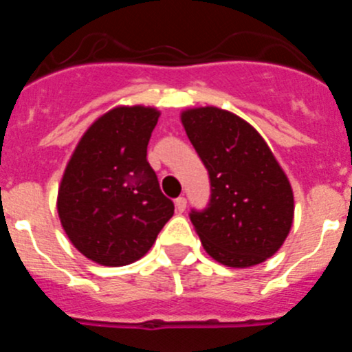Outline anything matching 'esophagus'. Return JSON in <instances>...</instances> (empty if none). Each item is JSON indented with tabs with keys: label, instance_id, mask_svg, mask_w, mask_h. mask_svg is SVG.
I'll return each instance as SVG.
<instances>
[{
	"label": "esophagus",
	"instance_id": "obj_1",
	"mask_svg": "<svg viewBox=\"0 0 352 352\" xmlns=\"http://www.w3.org/2000/svg\"><path fill=\"white\" fill-rule=\"evenodd\" d=\"M174 204H176V211H178V213H183V211L186 210V199L185 197H178L176 201H174Z\"/></svg>",
	"mask_w": 352,
	"mask_h": 352
}]
</instances>
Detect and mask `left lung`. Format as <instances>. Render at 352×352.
<instances>
[{"instance_id":"obj_1","label":"left lung","mask_w":352,"mask_h":352,"mask_svg":"<svg viewBox=\"0 0 352 352\" xmlns=\"http://www.w3.org/2000/svg\"><path fill=\"white\" fill-rule=\"evenodd\" d=\"M182 121L210 176L206 208L190 211L204 250L232 268L272 257L294 214L291 185L272 149L254 126L223 109H190Z\"/></svg>"}]
</instances>
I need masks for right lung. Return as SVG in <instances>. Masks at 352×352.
Returning a JSON list of instances; mask_svg holds the SVG:
<instances>
[{
  "label": "right lung",
  "mask_w": 352,
  "mask_h": 352,
  "mask_svg": "<svg viewBox=\"0 0 352 352\" xmlns=\"http://www.w3.org/2000/svg\"><path fill=\"white\" fill-rule=\"evenodd\" d=\"M158 111L116 107L93 123L72 155L58 192L74 247L104 266L141 259L174 213L146 151Z\"/></svg>",
  "instance_id": "add662e5"
}]
</instances>
